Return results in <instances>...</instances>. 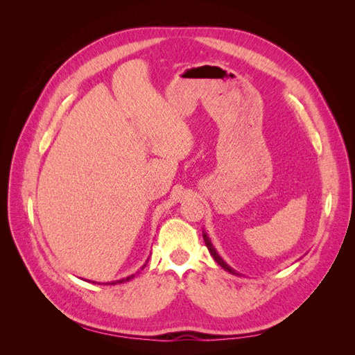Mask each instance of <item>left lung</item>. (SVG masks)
I'll list each match as a JSON object with an SVG mask.
<instances>
[{
	"label": "left lung",
	"mask_w": 355,
	"mask_h": 355,
	"mask_svg": "<svg viewBox=\"0 0 355 355\" xmlns=\"http://www.w3.org/2000/svg\"><path fill=\"white\" fill-rule=\"evenodd\" d=\"M202 239H204V243H206V245H207V249H209L210 254L213 256V259L216 261V262L223 268L225 271H228L230 274H234V275H237V277H241V274H240V272H237L235 270H232V268H231L227 262H225V261L222 259V257L219 256V253L216 252V249H214V247H213V244H211V241H210V239H209L207 232H202Z\"/></svg>",
	"instance_id": "1"
}]
</instances>
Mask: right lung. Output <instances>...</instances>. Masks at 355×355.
Masks as SVG:
<instances>
[{
    "mask_svg": "<svg viewBox=\"0 0 355 355\" xmlns=\"http://www.w3.org/2000/svg\"><path fill=\"white\" fill-rule=\"evenodd\" d=\"M148 262V261H146ZM146 265V263H145ZM145 265L141 268V270H144L145 268ZM135 277V274L133 275H128V277H125V278H121V280H116V282H110V283H102V284H116V283H124V282H128V280H132V278ZM94 283V282H93ZM101 284V283H99Z\"/></svg>",
    "mask_w": 355,
    "mask_h": 355,
    "instance_id": "add662e5",
    "label": "right lung"
}]
</instances>
